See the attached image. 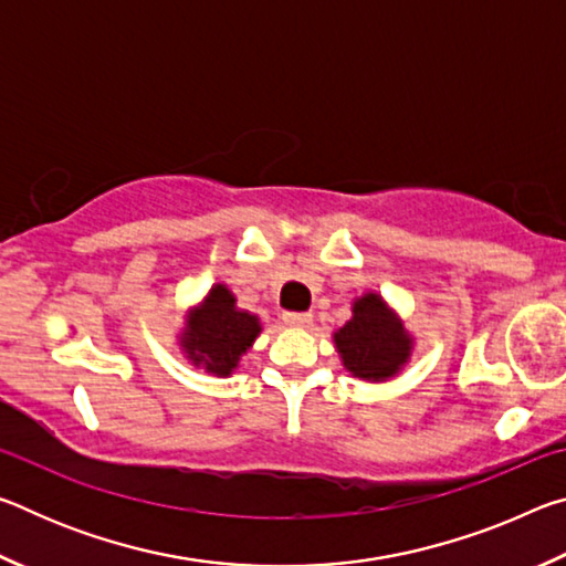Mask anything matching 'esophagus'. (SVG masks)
Here are the masks:
<instances>
[{"label":"esophagus","mask_w":566,"mask_h":566,"mask_svg":"<svg viewBox=\"0 0 566 566\" xmlns=\"http://www.w3.org/2000/svg\"><path fill=\"white\" fill-rule=\"evenodd\" d=\"M284 322L290 324V327H310L312 314L310 312H286Z\"/></svg>","instance_id":"1"}]
</instances>
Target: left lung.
<instances>
[{"label": "left lung", "mask_w": 566, "mask_h": 566, "mask_svg": "<svg viewBox=\"0 0 566 566\" xmlns=\"http://www.w3.org/2000/svg\"><path fill=\"white\" fill-rule=\"evenodd\" d=\"M344 369L364 381H389L411 361L415 334L379 292L354 296L352 317L332 334Z\"/></svg>", "instance_id": "obj_1"}]
</instances>
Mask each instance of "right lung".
I'll list each match as a JSON object with an SVG mask.
<instances>
[{
    "label": "right lung",
    "mask_w": 566,
    "mask_h": 566,
    "mask_svg": "<svg viewBox=\"0 0 566 566\" xmlns=\"http://www.w3.org/2000/svg\"><path fill=\"white\" fill-rule=\"evenodd\" d=\"M260 334V317L239 310L234 292L224 282H217L187 310L177 347L195 369H205L212 377H232Z\"/></svg>",
    "instance_id": "obj_1"
}]
</instances>
